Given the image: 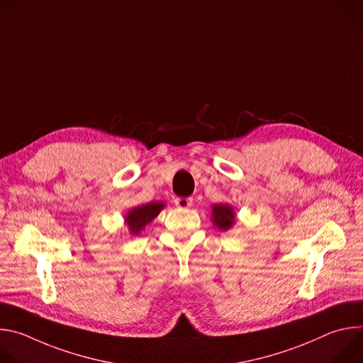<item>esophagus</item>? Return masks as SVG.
Here are the masks:
<instances>
[{
    "label": "esophagus",
    "mask_w": 363,
    "mask_h": 363,
    "mask_svg": "<svg viewBox=\"0 0 363 363\" xmlns=\"http://www.w3.org/2000/svg\"><path fill=\"white\" fill-rule=\"evenodd\" d=\"M174 202L179 208H189V206H192V198H175Z\"/></svg>",
    "instance_id": "1"
}]
</instances>
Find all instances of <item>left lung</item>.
<instances>
[{
  "instance_id": "8db88e82",
  "label": "left lung",
  "mask_w": 363,
  "mask_h": 363,
  "mask_svg": "<svg viewBox=\"0 0 363 363\" xmlns=\"http://www.w3.org/2000/svg\"><path fill=\"white\" fill-rule=\"evenodd\" d=\"M214 224L220 230H228L234 224V210L230 205H214L213 206Z\"/></svg>"
}]
</instances>
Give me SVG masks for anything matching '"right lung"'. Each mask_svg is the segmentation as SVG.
Returning a JSON list of instances; mask_svg holds the SVG:
<instances>
[{
    "mask_svg": "<svg viewBox=\"0 0 363 363\" xmlns=\"http://www.w3.org/2000/svg\"><path fill=\"white\" fill-rule=\"evenodd\" d=\"M162 208H164L162 202H150L146 205L136 206V208L129 211V214L126 217L129 231L132 234H139L146 227V224H149L155 217L161 213Z\"/></svg>",
    "mask_w": 363,
    "mask_h": 363,
    "instance_id": "add662e5",
    "label": "right lung"
}]
</instances>
